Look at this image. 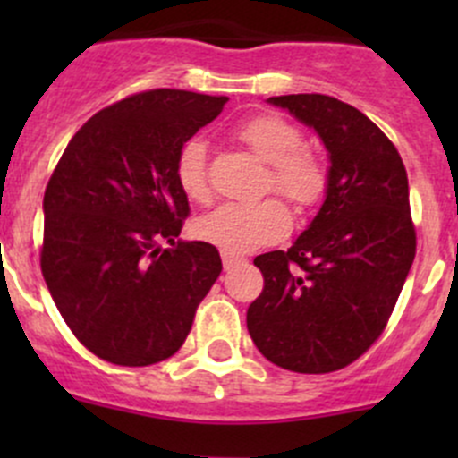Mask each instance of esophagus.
<instances>
[{
	"label": "esophagus",
	"mask_w": 458,
	"mask_h": 458,
	"mask_svg": "<svg viewBox=\"0 0 458 458\" xmlns=\"http://www.w3.org/2000/svg\"><path fill=\"white\" fill-rule=\"evenodd\" d=\"M221 261H224V270H233V267H237L239 263H242V259L234 257V255H228V252H224V255H221Z\"/></svg>",
	"instance_id": "1"
}]
</instances>
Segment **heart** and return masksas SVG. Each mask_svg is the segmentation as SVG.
I'll list each match as a JSON object with an SVG mask.
<instances>
[{"mask_svg": "<svg viewBox=\"0 0 458 458\" xmlns=\"http://www.w3.org/2000/svg\"><path fill=\"white\" fill-rule=\"evenodd\" d=\"M237 140L270 165L267 188L279 192L297 210H308L326 195L327 168L312 150L301 148L297 126L276 114H257L237 128ZM206 143L197 137L179 148L174 177L188 199L208 195ZM290 230V212L276 199L259 203H221L192 224L197 239L228 255H248L257 248L279 242Z\"/></svg>", "mask_w": 458, "mask_h": 458, "instance_id": "1", "label": "heart"}]
</instances>
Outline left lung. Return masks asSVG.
<instances>
[{
	"instance_id": "left-lung-1",
	"label": "left lung",
	"mask_w": 458,
	"mask_h": 458,
	"mask_svg": "<svg viewBox=\"0 0 458 458\" xmlns=\"http://www.w3.org/2000/svg\"><path fill=\"white\" fill-rule=\"evenodd\" d=\"M315 128L330 159L326 199L288 250L259 255L248 332L284 370L335 372L378 339L417 252L405 165L361 110L327 95L270 97Z\"/></svg>"
}]
</instances>
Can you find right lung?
Instances as JSON below:
<instances>
[{
    "instance_id": "obj_1",
    "label": "right lung",
    "mask_w": 458,
    "mask_h": 458,
    "mask_svg": "<svg viewBox=\"0 0 458 458\" xmlns=\"http://www.w3.org/2000/svg\"><path fill=\"white\" fill-rule=\"evenodd\" d=\"M225 101L173 88L126 97L77 131L46 186L41 272L66 326L104 361L173 357L219 276L215 246L177 242L191 206L174 161Z\"/></svg>"
}]
</instances>
